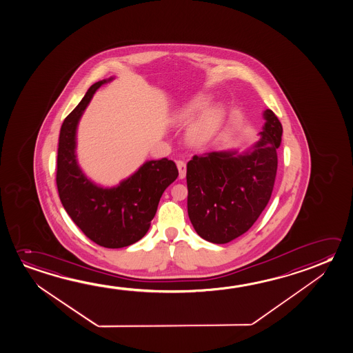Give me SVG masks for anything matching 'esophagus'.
<instances>
[{
    "label": "esophagus",
    "mask_w": 353,
    "mask_h": 353,
    "mask_svg": "<svg viewBox=\"0 0 353 353\" xmlns=\"http://www.w3.org/2000/svg\"><path fill=\"white\" fill-rule=\"evenodd\" d=\"M176 167L179 169L180 179H184L185 175H186V164L183 161H178L176 162Z\"/></svg>",
    "instance_id": "obj_1"
}]
</instances>
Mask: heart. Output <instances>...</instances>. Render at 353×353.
Here are the masks:
<instances>
[{
	"mask_svg": "<svg viewBox=\"0 0 353 353\" xmlns=\"http://www.w3.org/2000/svg\"><path fill=\"white\" fill-rule=\"evenodd\" d=\"M210 101L206 98H196L189 103L186 107L183 108L178 115L176 120L180 123H190L192 120L200 112L202 114L190 123L186 131V139L192 145H201L212 139L214 134L219 132L222 123H223L224 114L219 108H208ZM205 112H203V110Z\"/></svg>",
	"mask_w": 353,
	"mask_h": 353,
	"instance_id": "heart-1",
	"label": "heart"
}]
</instances>
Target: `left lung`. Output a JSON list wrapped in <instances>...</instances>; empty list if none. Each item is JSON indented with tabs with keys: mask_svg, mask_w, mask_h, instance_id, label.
Wrapping results in <instances>:
<instances>
[{
	"mask_svg": "<svg viewBox=\"0 0 353 353\" xmlns=\"http://www.w3.org/2000/svg\"><path fill=\"white\" fill-rule=\"evenodd\" d=\"M263 117L260 139L245 151L208 152L188 163V213L205 241H234L252 228L269 202L283 130L272 110H263Z\"/></svg>",
	"mask_w": 353,
	"mask_h": 353,
	"instance_id": "1",
	"label": "left lung"
}]
</instances>
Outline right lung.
I'll use <instances>...</instances> for the list:
<instances>
[{"mask_svg": "<svg viewBox=\"0 0 353 353\" xmlns=\"http://www.w3.org/2000/svg\"><path fill=\"white\" fill-rule=\"evenodd\" d=\"M114 77L90 85L83 99L62 123L57 150V184L62 206L84 234L110 249L140 241L151 227L163 192L178 178L173 161H147L114 186H101L79 167L77 128L95 92Z\"/></svg>", "mask_w": 353, "mask_h": 353, "instance_id": "obj_1", "label": "right lung"}]
</instances>
